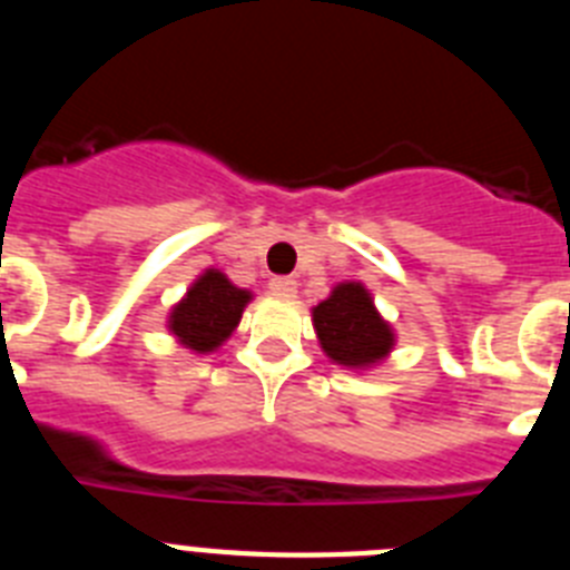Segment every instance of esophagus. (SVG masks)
Returning <instances> with one entry per match:
<instances>
[{"label":"esophagus","mask_w":570,"mask_h":570,"mask_svg":"<svg viewBox=\"0 0 570 570\" xmlns=\"http://www.w3.org/2000/svg\"><path fill=\"white\" fill-rule=\"evenodd\" d=\"M271 294L279 296V299H294L296 296V279H291V276H274V279L268 282Z\"/></svg>","instance_id":"34e87169"}]
</instances>
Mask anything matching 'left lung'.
<instances>
[{
	"label": "left lung",
	"mask_w": 570,
	"mask_h": 570,
	"mask_svg": "<svg viewBox=\"0 0 570 570\" xmlns=\"http://www.w3.org/2000/svg\"><path fill=\"white\" fill-rule=\"evenodd\" d=\"M314 328L325 354L340 365H371L394 345V334L380 320L374 302L360 282L336 285L334 294L316 305Z\"/></svg>",
	"instance_id": "8db88e82"
}]
</instances>
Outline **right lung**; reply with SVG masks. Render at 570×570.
Masks as SVG:
<instances>
[{
    "label": "right lung",
    "mask_w": 570,
    "mask_h": 570,
    "mask_svg": "<svg viewBox=\"0 0 570 570\" xmlns=\"http://www.w3.org/2000/svg\"><path fill=\"white\" fill-rule=\"evenodd\" d=\"M248 299V291L234 288L219 271H208L194 282L188 296L174 308L170 331L183 340V345L194 347L199 354L214 351L236 328Z\"/></svg>",
    "instance_id": "add662e5"
}]
</instances>
